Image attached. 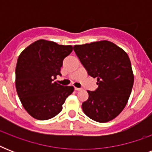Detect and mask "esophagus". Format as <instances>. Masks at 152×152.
<instances>
[{
  "mask_svg": "<svg viewBox=\"0 0 152 152\" xmlns=\"http://www.w3.org/2000/svg\"><path fill=\"white\" fill-rule=\"evenodd\" d=\"M82 90V88H75V91H81Z\"/></svg>",
  "mask_w": 152,
  "mask_h": 152,
  "instance_id": "1",
  "label": "esophagus"
}]
</instances>
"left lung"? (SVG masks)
<instances>
[{
  "mask_svg": "<svg viewBox=\"0 0 152 152\" xmlns=\"http://www.w3.org/2000/svg\"><path fill=\"white\" fill-rule=\"evenodd\" d=\"M73 50L98 88L88 91V99L82 103L86 115L98 122L113 120L125 108L132 91L134 76L125 51L111 42L76 45Z\"/></svg>",
  "mask_w": 152,
  "mask_h": 152,
  "instance_id": "8db88e82",
  "label": "left lung"
}]
</instances>
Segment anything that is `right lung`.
<instances>
[{"label": "right lung", "instance_id": "add662e5", "mask_svg": "<svg viewBox=\"0 0 152 152\" xmlns=\"http://www.w3.org/2000/svg\"><path fill=\"white\" fill-rule=\"evenodd\" d=\"M72 46L58 45L40 39L20 54L15 67V88L23 106L38 120H48L61 111L72 86L53 82L63 60L72 51Z\"/></svg>", "mask_w": 152, "mask_h": 152}]
</instances>
